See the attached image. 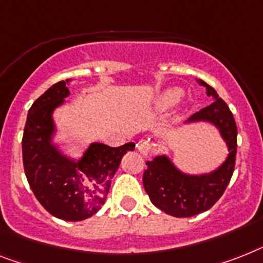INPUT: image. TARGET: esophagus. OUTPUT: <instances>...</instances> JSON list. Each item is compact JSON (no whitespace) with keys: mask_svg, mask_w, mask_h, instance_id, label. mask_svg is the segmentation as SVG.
I'll return each mask as SVG.
<instances>
[{"mask_svg":"<svg viewBox=\"0 0 263 263\" xmlns=\"http://www.w3.org/2000/svg\"><path fill=\"white\" fill-rule=\"evenodd\" d=\"M138 151L142 153V155H151V153H153L155 152V144L152 142L149 138H142V140H140V142H138Z\"/></svg>","mask_w":263,"mask_h":263,"instance_id":"34e87169","label":"esophagus"}]
</instances>
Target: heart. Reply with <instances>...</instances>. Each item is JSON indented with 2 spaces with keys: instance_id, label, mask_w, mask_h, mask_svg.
<instances>
[{
  "instance_id": "1",
  "label": "heart",
  "mask_w": 263,
  "mask_h": 263,
  "mask_svg": "<svg viewBox=\"0 0 263 263\" xmlns=\"http://www.w3.org/2000/svg\"><path fill=\"white\" fill-rule=\"evenodd\" d=\"M183 97V91L180 88L171 87L164 90L157 95L155 99V108L157 111H165L172 106H175Z\"/></svg>"
}]
</instances>
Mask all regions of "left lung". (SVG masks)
<instances>
[{
  "label": "left lung",
  "instance_id": "left-lung-1",
  "mask_svg": "<svg viewBox=\"0 0 263 263\" xmlns=\"http://www.w3.org/2000/svg\"><path fill=\"white\" fill-rule=\"evenodd\" d=\"M196 82L205 87V94L214 102L190 117L184 125L205 122L216 127L229 153L218 168L200 175L180 171L168 155L156 156L152 161H146L142 179L146 194L156 207L176 218H191L210 210L229 185L235 166L238 133L233 112L204 80L196 79Z\"/></svg>",
  "mask_w": 263,
  "mask_h": 263
}]
</instances>
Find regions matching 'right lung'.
Wrapping results in <instances>:
<instances>
[{"instance_id": "right-lung-1", "label": "right lung", "mask_w": 263, "mask_h": 263, "mask_svg": "<svg viewBox=\"0 0 263 263\" xmlns=\"http://www.w3.org/2000/svg\"><path fill=\"white\" fill-rule=\"evenodd\" d=\"M72 79L53 84L33 102L23 136V162L30 190L51 215L79 222L97 214L107 197L121 160L134 142L118 147L91 142L79 158L64 153L55 137L56 108L66 103Z\"/></svg>"}]
</instances>
